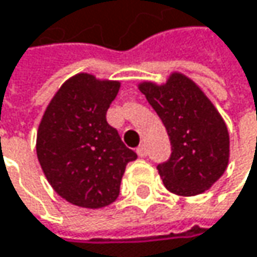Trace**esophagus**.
I'll return each instance as SVG.
<instances>
[{
  "label": "esophagus",
  "instance_id": "1",
  "mask_svg": "<svg viewBox=\"0 0 257 257\" xmlns=\"http://www.w3.org/2000/svg\"><path fill=\"white\" fill-rule=\"evenodd\" d=\"M137 153H138L140 158H146V156H147V147H146L144 144H141V146L137 149Z\"/></svg>",
  "mask_w": 257,
  "mask_h": 257
}]
</instances>
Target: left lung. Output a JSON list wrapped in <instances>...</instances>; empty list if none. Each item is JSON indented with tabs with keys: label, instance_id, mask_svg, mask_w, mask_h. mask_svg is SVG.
Segmentation results:
<instances>
[{
	"label": "left lung",
	"instance_id": "left-lung-1",
	"mask_svg": "<svg viewBox=\"0 0 257 257\" xmlns=\"http://www.w3.org/2000/svg\"><path fill=\"white\" fill-rule=\"evenodd\" d=\"M140 90L170 137L171 156L158 165L165 187L181 196L210 189L229 161V134L214 105L181 74H173L164 86L143 83Z\"/></svg>",
	"mask_w": 257,
	"mask_h": 257
}]
</instances>
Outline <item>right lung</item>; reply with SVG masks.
I'll return each mask as SVG.
<instances>
[{
  "mask_svg": "<svg viewBox=\"0 0 257 257\" xmlns=\"http://www.w3.org/2000/svg\"><path fill=\"white\" fill-rule=\"evenodd\" d=\"M119 87V81L77 74L56 92L38 126L43 173L58 195L78 207L111 204L128 162L137 159L105 117Z\"/></svg>",
  "mask_w": 257,
  "mask_h": 257,
  "instance_id": "add662e5",
  "label": "right lung"
}]
</instances>
